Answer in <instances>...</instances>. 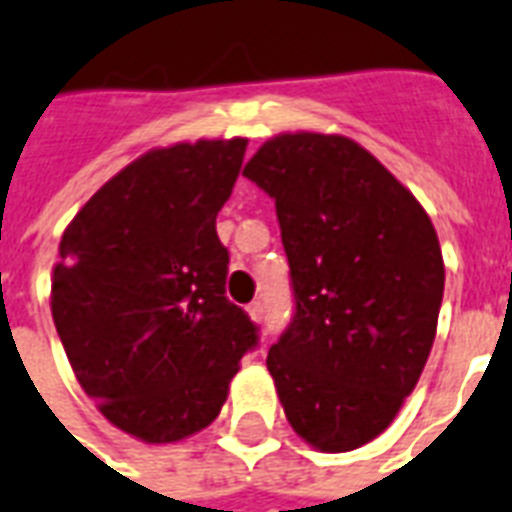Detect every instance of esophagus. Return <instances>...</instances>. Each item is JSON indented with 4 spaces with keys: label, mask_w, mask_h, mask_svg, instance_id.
Returning <instances> with one entry per match:
<instances>
[{
    "label": "esophagus",
    "mask_w": 512,
    "mask_h": 512,
    "mask_svg": "<svg viewBox=\"0 0 512 512\" xmlns=\"http://www.w3.org/2000/svg\"><path fill=\"white\" fill-rule=\"evenodd\" d=\"M247 314L252 317V322H257V325L263 322V306H260V303H252V306H247Z\"/></svg>",
    "instance_id": "1"
}]
</instances>
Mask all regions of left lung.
Wrapping results in <instances>:
<instances>
[{
	"label": "left lung",
	"mask_w": 512,
	"mask_h": 512,
	"mask_svg": "<svg viewBox=\"0 0 512 512\" xmlns=\"http://www.w3.org/2000/svg\"><path fill=\"white\" fill-rule=\"evenodd\" d=\"M244 177L276 201L295 314L268 349L287 421L327 454L381 435L438 330L446 268L421 204L346 136H273Z\"/></svg>",
	"instance_id": "1"
}]
</instances>
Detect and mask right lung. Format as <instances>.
Masks as SVG:
<instances>
[{
    "label": "right lung",
    "instance_id": "obj_1",
    "mask_svg": "<svg viewBox=\"0 0 512 512\" xmlns=\"http://www.w3.org/2000/svg\"><path fill=\"white\" fill-rule=\"evenodd\" d=\"M247 139L150 150L77 212L58 244L50 308L85 395L144 443L209 427L257 325L225 295L217 212Z\"/></svg>",
    "mask_w": 512,
    "mask_h": 512
}]
</instances>
